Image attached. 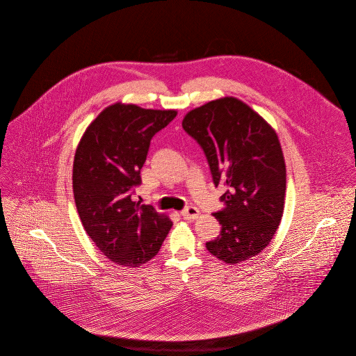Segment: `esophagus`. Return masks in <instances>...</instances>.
<instances>
[{"label": "esophagus", "instance_id": "1", "mask_svg": "<svg viewBox=\"0 0 356 356\" xmlns=\"http://www.w3.org/2000/svg\"><path fill=\"white\" fill-rule=\"evenodd\" d=\"M181 216L184 219H196L199 216V209L196 207H192V205H188L186 209L181 211Z\"/></svg>", "mask_w": 356, "mask_h": 356}]
</instances>
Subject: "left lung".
I'll return each mask as SVG.
<instances>
[{"label": "left lung", "instance_id": "8db88e82", "mask_svg": "<svg viewBox=\"0 0 356 356\" xmlns=\"http://www.w3.org/2000/svg\"><path fill=\"white\" fill-rule=\"evenodd\" d=\"M183 128L202 147L215 186L227 188L213 213L220 235L207 250L228 264L260 254L284 209L286 164L275 131L235 97L207 102L186 113Z\"/></svg>", "mask_w": 356, "mask_h": 356}]
</instances>
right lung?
I'll use <instances>...</instances> for the list:
<instances>
[{"label":"right lung","instance_id":"1","mask_svg":"<svg viewBox=\"0 0 356 356\" xmlns=\"http://www.w3.org/2000/svg\"><path fill=\"white\" fill-rule=\"evenodd\" d=\"M176 111L132 104L105 108L88 127L73 163V193L86 234L113 263L140 267L160 251L172 221L134 202L151 140Z\"/></svg>","mask_w":356,"mask_h":356}]
</instances>
